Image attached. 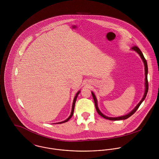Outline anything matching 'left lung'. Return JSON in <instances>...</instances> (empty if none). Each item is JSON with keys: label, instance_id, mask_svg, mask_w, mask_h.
Listing matches in <instances>:
<instances>
[{"label": "left lung", "instance_id": "obj_1", "mask_svg": "<svg viewBox=\"0 0 159 159\" xmlns=\"http://www.w3.org/2000/svg\"><path fill=\"white\" fill-rule=\"evenodd\" d=\"M132 49L136 51V52L139 55V56L141 57V59L143 60V62H144V70H145V92H144V95H143V97L142 98L141 100L139 102V103L136 105L135 107V108L131 111L129 113L125 115V116H120V117H108L104 114L101 113V111H100L98 107V105H97V100L96 98V97L95 95V94L92 92V97H93V100H94V103H95V108H96V110L97 111V113H98L99 115H100L102 117H104L105 119H109L110 120H124V119H126L127 118H129V117H130L132 114L135 113L136 112V110H138V108H139V107L140 106V105L141 104V103L144 101V100L145 99L146 97V95H147V93L148 92V64H147V61L145 59L142 52L141 51V50L136 46H134L132 48Z\"/></svg>", "mask_w": 159, "mask_h": 159}]
</instances>
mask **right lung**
<instances>
[{
	"label": "right lung",
	"mask_w": 159,
	"mask_h": 159,
	"mask_svg": "<svg viewBox=\"0 0 159 159\" xmlns=\"http://www.w3.org/2000/svg\"><path fill=\"white\" fill-rule=\"evenodd\" d=\"M80 91H78L77 93H76V95H75V98H74V99H73V105H72V109H71V114H70V116L68 117V118L67 119H66L65 120H64V121H62V122H58V123H56V124H62V123H64V122H67L68 120L71 117V116H73V112H74V108H75V102H76V98H77V97H78V94L80 93Z\"/></svg>",
	"instance_id": "add662e5"
}]
</instances>
